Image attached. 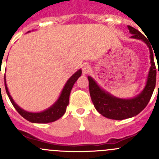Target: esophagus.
<instances>
[{
  "label": "esophagus",
  "mask_w": 159,
  "mask_h": 159,
  "mask_svg": "<svg viewBox=\"0 0 159 159\" xmlns=\"http://www.w3.org/2000/svg\"><path fill=\"white\" fill-rule=\"evenodd\" d=\"M81 67H82L83 73H84V75H85V74H88L90 71V70H91V65H90L88 63H84Z\"/></svg>",
  "instance_id": "1"
}]
</instances>
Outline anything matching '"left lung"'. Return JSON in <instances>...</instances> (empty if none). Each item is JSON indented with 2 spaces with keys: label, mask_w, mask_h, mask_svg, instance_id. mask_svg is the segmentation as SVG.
<instances>
[{
  "label": "left lung",
  "mask_w": 159,
  "mask_h": 159,
  "mask_svg": "<svg viewBox=\"0 0 159 159\" xmlns=\"http://www.w3.org/2000/svg\"><path fill=\"white\" fill-rule=\"evenodd\" d=\"M128 29L130 33L133 34L131 37L139 39L145 42L149 47L151 53V67L149 71L147 85L142 93L130 99H118L102 91L92 77H88L89 81L90 95L96 111L104 117L116 120H123L139 114L148 104L156 84V67L153 54L154 49H152L153 47L151 48V43L148 42L146 36L139 30L131 26H128Z\"/></svg>",
  "instance_id": "1"
}]
</instances>
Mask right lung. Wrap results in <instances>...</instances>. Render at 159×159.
<instances>
[{
  "label": "right lung",
  "mask_w": 159,
  "mask_h": 159,
  "mask_svg": "<svg viewBox=\"0 0 159 159\" xmlns=\"http://www.w3.org/2000/svg\"><path fill=\"white\" fill-rule=\"evenodd\" d=\"M82 74V71L79 70L78 71L74 74L71 78L67 80V84H65L64 89H63L61 95H60V98L56 102L53 106L51 107L48 108V110L44 111L39 112V113H32V112H28L24 111L20 107L17 106V105L14 102L13 99H12L10 94L8 92V88L5 84V90H6L7 95H8V98L10 99L12 104L15 107L18 113L23 118L25 119H27L28 121L32 122V123H52L54 122L60 118L62 117L64 115L66 111V108L67 106L68 105L69 102V95L71 93V88H72L73 85L75 83V81L78 80V78Z\"/></svg>",
  "instance_id": "1"
}]
</instances>
